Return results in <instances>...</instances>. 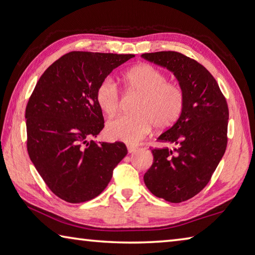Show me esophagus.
Instances as JSON below:
<instances>
[{"label":"esophagus","instance_id":"obj_1","mask_svg":"<svg viewBox=\"0 0 255 255\" xmlns=\"http://www.w3.org/2000/svg\"><path fill=\"white\" fill-rule=\"evenodd\" d=\"M127 149L129 153H133L137 150V146H133V145H127Z\"/></svg>","mask_w":255,"mask_h":255}]
</instances>
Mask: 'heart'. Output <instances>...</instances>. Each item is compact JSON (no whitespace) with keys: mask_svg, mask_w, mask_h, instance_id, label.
I'll list each match as a JSON object with an SVG mask.
<instances>
[{"mask_svg":"<svg viewBox=\"0 0 255 255\" xmlns=\"http://www.w3.org/2000/svg\"><path fill=\"white\" fill-rule=\"evenodd\" d=\"M125 89L139 94L133 107V115L118 116L108 122L107 136L112 140L136 144L154 126L167 129L182 115L184 92L179 84L167 82L162 71L148 64H140L123 76ZM96 100L103 114L112 116L118 110L120 97L117 85L107 77L98 85Z\"/></svg>","mask_w":255,"mask_h":255,"instance_id":"heart-1","label":"heart"}]
</instances>
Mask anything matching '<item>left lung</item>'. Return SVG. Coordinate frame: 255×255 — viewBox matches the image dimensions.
<instances>
[{"mask_svg": "<svg viewBox=\"0 0 255 255\" xmlns=\"http://www.w3.org/2000/svg\"><path fill=\"white\" fill-rule=\"evenodd\" d=\"M141 57L173 73L184 92L182 115L157 138L173 147L153 149V164L144 175L154 196L179 204L206 187L225 153L227 102L214 76L195 59L176 51Z\"/></svg>", "mask_w": 255, "mask_h": 255, "instance_id": "1", "label": "left lung"}]
</instances>
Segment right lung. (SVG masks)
<instances>
[{
  "mask_svg": "<svg viewBox=\"0 0 255 255\" xmlns=\"http://www.w3.org/2000/svg\"><path fill=\"white\" fill-rule=\"evenodd\" d=\"M135 55L72 51L47 68L25 109L28 153L60 199L80 204L107 188L127 155L124 143L92 140L105 127L98 85Z\"/></svg>",
  "mask_w": 255,
  "mask_h": 255,
  "instance_id": "1",
  "label": "right lung"
}]
</instances>
